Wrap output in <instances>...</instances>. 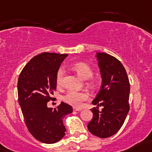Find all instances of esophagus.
I'll return each instance as SVG.
<instances>
[{"label":"esophagus","instance_id":"esophagus-1","mask_svg":"<svg viewBox=\"0 0 152 152\" xmlns=\"http://www.w3.org/2000/svg\"><path fill=\"white\" fill-rule=\"evenodd\" d=\"M73 111H81V110H82V109H81V108H76V107H73Z\"/></svg>","mask_w":152,"mask_h":152}]
</instances>
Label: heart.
<instances>
[{"instance_id": "heart-1", "label": "heart", "mask_w": 152, "mask_h": 152, "mask_svg": "<svg viewBox=\"0 0 152 152\" xmlns=\"http://www.w3.org/2000/svg\"><path fill=\"white\" fill-rule=\"evenodd\" d=\"M73 69L76 71L78 76L81 79L87 80L92 76L93 72L88 65L84 63H77L73 66ZM64 69L60 68L56 73V84L58 86H61L63 82V78L64 76ZM88 98V94L84 92H80L71 90L68 91L67 94L63 96V100L68 104L74 107L81 106V102L86 100Z\"/></svg>"}]
</instances>
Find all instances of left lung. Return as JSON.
I'll use <instances>...</instances> for the list:
<instances>
[{
	"label": "left lung",
	"mask_w": 152,
	"mask_h": 152,
	"mask_svg": "<svg viewBox=\"0 0 152 152\" xmlns=\"http://www.w3.org/2000/svg\"><path fill=\"white\" fill-rule=\"evenodd\" d=\"M96 58L102 85L92 101L96 107L91 109L93 118L87 128L93 135L104 138L115 134L127 117L130 84L126 69L117 58L104 53H97ZM99 106L103 107L101 111Z\"/></svg>",
	"instance_id": "left-lung-1"
}]
</instances>
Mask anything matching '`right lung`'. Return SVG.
I'll use <instances>...</instances> for the list:
<instances>
[{"instance_id":"1","label":"right lung","mask_w":152,"mask_h":152,"mask_svg":"<svg viewBox=\"0 0 152 152\" xmlns=\"http://www.w3.org/2000/svg\"><path fill=\"white\" fill-rule=\"evenodd\" d=\"M68 54L42 53L34 56L19 75V103L28 130L40 142L55 144L66 134L63 119L73 112L72 107L61 102L57 109L48 102L56 89V73Z\"/></svg>"}]
</instances>
